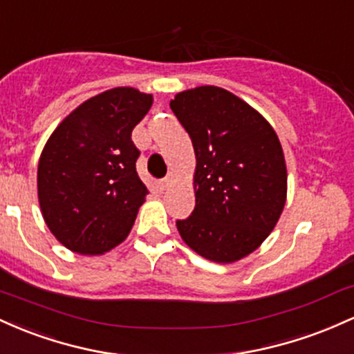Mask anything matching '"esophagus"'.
I'll return each mask as SVG.
<instances>
[{"instance_id":"obj_1","label":"esophagus","mask_w":354,"mask_h":354,"mask_svg":"<svg viewBox=\"0 0 354 354\" xmlns=\"http://www.w3.org/2000/svg\"><path fill=\"white\" fill-rule=\"evenodd\" d=\"M174 178H176V177H174V174H172V172L167 174V176H165L164 178H162V182H160V184H162V189H167V187H169V185L172 184V182H174Z\"/></svg>"}]
</instances>
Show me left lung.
Returning <instances> with one entry per match:
<instances>
[{
  "label": "left lung",
  "instance_id": "8db88e82",
  "mask_svg": "<svg viewBox=\"0 0 354 354\" xmlns=\"http://www.w3.org/2000/svg\"><path fill=\"white\" fill-rule=\"evenodd\" d=\"M170 109L196 150V207L177 221L189 248L214 263L256 251L279 221L288 172L283 147L261 113L219 86L177 93Z\"/></svg>",
  "mask_w": 354,
  "mask_h": 354
}]
</instances>
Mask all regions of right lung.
Here are the masks:
<instances>
[{
    "label": "right lung",
    "instance_id": "obj_1",
    "mask_svg": "<svg viewBox=\"0 0 354 354\" xmlns=\"http://www.w3.org/2000/svg\"><path fill=\"white\" fill-rule=\"evenodd\" d=\"M152 95L130 86L82 103L57 127L38 164L43 219L70 251L103 254L132 229L149 190L137 174L133 127Z\"/></svg>",
    "mask_w": 354,
    "mask_h": 354
}]
</instances>
